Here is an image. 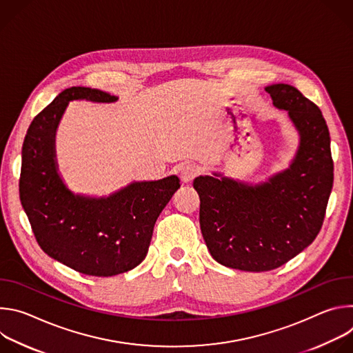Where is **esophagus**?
I'll return each instance as SVG.
<instances>
[{
    "mask_svg": "<svg viewBox=\"0 0 353 353\" xmlns=\"http://www.w3.org/2000/svg\"><path fill=\"white\" fill-rule=\"evenodd\" d=\"M199 174V168L195 165H185L180 172V179L183 183H191Z\"/></svg>",
    "mask_w": 353,
    "mask_h": 353,
    "instance_id": "34e87169",
    "label": "esophagus"
}]
</instances>
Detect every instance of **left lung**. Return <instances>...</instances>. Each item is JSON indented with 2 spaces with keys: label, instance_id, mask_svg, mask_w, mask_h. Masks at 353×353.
I'll list each match as a JSON object with an SVG mask.
<instances>
[{
  "label": "left lung",
  "instance_id": "1",
  "mask_svg": "<svg viewBox=\"0 0 353 353\" xmlns=\"http://www.w3.org/2000/svg\"><path fill=\"white\" fill-rule=\"evenodd\" d=\"M288 112L300 142L290 166L260 184L221 173L199 176V226L219 264L250 272L275 270L319 234L334 181L330 132L321 110L294 86L265 88Z\"/></svg>",
  "mask_w": 353,
  "mask_h": 353
}]
</instances>
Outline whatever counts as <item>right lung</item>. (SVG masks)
<instances>
[{"label":"right lung","instance_id":"1","mask_svg":"<svg viewBox=\"0 0 353 353\" xmlns=\"http://www.w3.org/2000/svg\"><path fill=\"white\" fill-rule=\"evenodd\" d=\"M117 99L99 89L68 88L33 119L22 146L19 196L40 248L92 276H113L139 265L158 216L180 188L177 176L134 181L100 198L67 188L56 162V131L68 102Z\"/></svg>","mask_w":353,"mask_h":353}]
</instances>
